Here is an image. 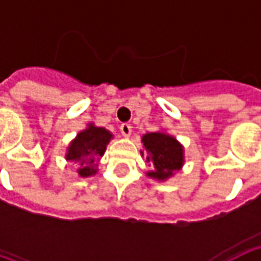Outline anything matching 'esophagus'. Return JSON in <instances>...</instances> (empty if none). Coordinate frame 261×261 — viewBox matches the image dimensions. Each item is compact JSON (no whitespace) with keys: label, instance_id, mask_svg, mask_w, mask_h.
<instances>
[{"label":"esophagus","instance_id":"34e87169","mask_svg":"<svg viewBox=\"0 0 261 261\" xmlns=\"http://www.w3.org/2000/svg\"><path fill=\"white\" fill-rule=\"evenodd\" d=\"M120 133L123 134L124 137H130L131 136V125L124 123V124L120 125Z\"/></svg>","mask_w":261,"mask_h":261}]
</instances>
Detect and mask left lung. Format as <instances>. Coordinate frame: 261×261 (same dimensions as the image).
Returning <instances> with one entry per match:
<instances>
[{"instance_id":"obj_1","label":"left lung","mask_w":261,"mask_h":261,"mask_svg":"<svg viewBox=\"0 0 261 261\" xmlns=\"http://www.w3.org/2000/svg\"><path fill=\"white\" fill-rule=\"evenodd\" d=\"M142 148L145 149L147 162H151L152 170L147 172L148 177L153 180L165 181L175 176L176 172L185 165V147L166 131L147 133L141 138ZM144 156V152L141 151Z\"/></svg>"}]
</instances>
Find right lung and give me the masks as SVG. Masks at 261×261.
I'll use <instances>...</instances> for the list:
<instances>
[{
  "instance_id": "right-lung-1",
  "label": "right lung",
  "mask_w": 261,
  "mask_h": 261,
  "mask_svg": "<svg viewBox=\"0 0 261 261\" xmlns=\"http://www.w3.org/2000/svg\"><path fill=\"white\" fill-rule=\"evenodd\" d=\"M113 134L105 127H97L95 123H88L72 141L69 142L64 158L78 165V176L89 177L96 175L97 164L105 155L108 144Z\"/></svg>"
}]
</instances>
